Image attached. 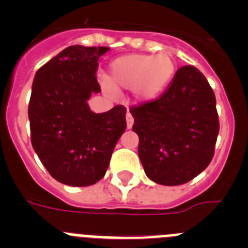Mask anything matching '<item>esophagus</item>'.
<instances>
[{
  "label": "esophagus",
  "instance_id": "1",
  "mask_svg": "<svg viewBox=\"0 0 248 248\" xmlns=\"http://www.w3.org/2000/svg\"><path fill=\"white\" fill-rule=\"evenodd\" d=\"M133 124H134V118H133V115L128 111V113H126V128L130 129L131 126H133Z\"/></svg>",
  "mask_w": 248,
  "mask_h": 248
}]
</instances>
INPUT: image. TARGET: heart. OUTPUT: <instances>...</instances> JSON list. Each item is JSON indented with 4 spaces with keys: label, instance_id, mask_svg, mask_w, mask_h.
I'll return each mask as SVG.
<instances>
[{
    "label": "heart",
    "instance_id": "obj_1",
    "mask_svg": "<svg viewBox=\"0 0 248 248\" xmlns=\"http://www.w3.org/2000/svg\"><path fill=\"white\" fill-rule=\"evenodd\" d=\"M175 73V61L168 52L153 54H128L114 59L108 69L105 92L113 94L114 89H134L140 100L156 98L170 83Z\"/></svg>",
    "mask_w": 248,
    "mask_h": 248
}]
</instances>
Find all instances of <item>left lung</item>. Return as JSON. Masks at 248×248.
Listing matches in <instances>:
<instances>
[{
    "label": "left lung",
    "instance_id": "obj_1",
    "mask_svg": "<svg viewBox=\"0 0 248 248\" xmlns=\"http://www.w3.org/2000/svg\"><path fill=\"white\" fill-rule=\"evenodd\" d=\"M146 176L160 185L192 180L211 163L218 114L209 82L194 65L177 69L159 98L130 108Z\"/></svg>",
    "mask_w": 248,
    "mask_h": 248
}]
</instances>
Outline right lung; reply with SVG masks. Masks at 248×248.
Here are the masks:
<instances>
[{
    "label": "right lung",
    "mask_w": 248,
    "mask_h": 248,
    "mask_svg": "<svg viewBox=\"0 0 248 248\" xmlns=\"http://www.w3.org/2000/svg\"><path fill=\"white\" fill-rule=\"evenodd\" d=\"M108 47L71 46L39 68L32 84L31 141L48 172L69 186H89L107 172L125 131L126 109L95 114L87 100L99 93V57Z\"/></svg>",
    "instance_id": "obj_1"
}]
</instances>
